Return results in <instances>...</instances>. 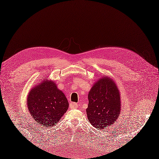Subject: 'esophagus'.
<instances>
[{
	"instance_id": "34e87169",
	"label": "esophagus",
	"mask_w": 159,
	"mask_h": 159,
	"mask_svg": "<svg viewBox=\"0 0 159 159\" xmlns=\"http://www.w3.org/2000/svg\"><path fill=\"white\" fill-rule=\"evenodd\" d=\"M70 106L71 107V108H78V104L75 102H73L70 104Z\"/></svg>"
}]
</instances>
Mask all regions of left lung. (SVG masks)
I'll use <instances>...</instances> for the list:
<instances>
[{"mask_svg":"<svg viewBox=\"0 0 159 159\" xmlns=\"http://www.w3.org/2000/svg\"><path fill=\"white\" fill-rule=\"evenodd\" d=\"M86 112L90 124L102 130L114 124L121 110L120 94L114 81L104 75L94 83L88 93Z\"/></svg>","mask_w":159,"mask_h":159,"instance_id":"obj_1","label":"left lung"}]
</instances>
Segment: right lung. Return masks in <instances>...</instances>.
<instances>
[{"label":"right lung","mask_w":159,"mask_h":159,"mask_svg":"<svg viewBox=\"0 0 159 159\" xmlns=\"http://www.w3.org/2000/svg\"><path fill=\"white\" fill-rule=\"evenodd\" d=\"M27 107L35 121L43 127L54 126L65 114L69 103L54 81L46 79L28 93Z\"/></svg>","instance_id":"right-lung-1"}]
</instances>
